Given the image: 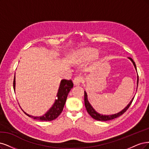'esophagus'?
Wrapping results in <instances>:
<instances>
[{"label": "esophagus", "instance_id": "obj_1", "mask_svg": "<svg viewBox=\"0 0 149 149\" xmlns=\"http://www.w3.org/2000/svg\"><path fill=\"white\" fill-rule=\"evenodd\" d=\"M81 81H82V77L81 76L76 77L74 80V84L75 85H80Z\"/></svg>", "mask_w": 149, "mask_h": 149}]
</instances>
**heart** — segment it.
Wrapping results in <instances>:
<instances>
[{
    "mask_svg": "<svg viewBox=\"0 0 149 149\" xmlns=\"http://www.w3.org/2000/svg\"><path fill=\"white\" fill-rule=\"evenodd\" d=\"M98 55V51L92 48H84L77 51L74 54V59L89 60Z\"/></svg>",
    "mask_w": 149,
    "mask_h": 149,
    "instance_id": "1",
    "label": "heart"
}]
</instances>
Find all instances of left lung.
<instances>
[{"instance_id": "obj_1", "label": "left lung", "mask_w": 149, "mask_h": 149, "mask_svg": "<svg viewBox=\"0 0 149 149\" xmlns=\"http://www.w3.org/2000/svg\"><path fill=\"white\" fill-rule=\"evenodd\" d=\"M128 58L131 61V62H132V64L134 66V68H135V69L137 71V68H136V65L135 62H134V61L132 59V58H131V57H128ZM138 83H139V77H138V74H137V87H138ZM134 98V97H133L132 98L131 102H129V103L127 105V107H126L123 110H121V111H119V113H116V114H110V115H104L102 114H100L95 111V109L92 107V105H91V104L88 102L87 92H86L85 91H84V102H85V106L86 109H87L88 113L90 115V116H92L93 119L97 120V121H109V120H111V119L116 118L118 117H119L120 116H121L123 113H124L127 111V109L129 108V107H130V105L131 104Z\"/></svg>"}]
</instances>
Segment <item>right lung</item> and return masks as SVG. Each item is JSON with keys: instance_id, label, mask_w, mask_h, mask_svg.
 Instances as JSON below:
<instances>
[{"instance_id": "obj_1", "label": "right lung", "mask_w": 149, "mask_h": 149, "mask_svg": "<svg viewBox=\"0 0 149 149\" xmlns=\"http://www.w3.org/2000/svg\"><path fill=\"white\" fill-rule=\"evenodd\" d=\"M74 84L71 80H65L63 79L61 81L59 87L58 89V92L57 93V99L55 100L54 104L50 108V109L47 111L44 115L41 116H33L31 115L27 114L24 111L27 116L30 118H32L34 119L39 120V121H50L55 119L58 117L60 114L63 110L64 107L65 105L68 95L70 91V90L73 88ZM13 89L15 92V74L14 76L13 80Z\"/></svg>"}]
</instances>
